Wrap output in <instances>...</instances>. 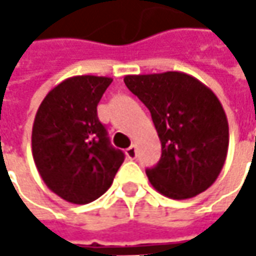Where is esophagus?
I'll list each match as a JSON object with an SVG mask.
<instances>
[{
    "instance_id": "obj_1",
    "label": "esophagus",
    "mask_w": 256,
    "mask_h": 256,
    "mask_svg": "<svg viewBox=\"0 0 256 256\" xmlns=\"http://www.w3.org/2000/svg\"><path fill=\"white\" fill-rule=\"evenodd\" d=\"M125 155H126L128 160H135V156H136V150H135V146L126 148V150H125Z\"/></svg>"
}]
</instances>
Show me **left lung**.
<instances>
[{
  "label": "left lung",
  "mask_w": 256,
  "mask_h": 256,
  "mask_svg": "<svg viewBox=\"0 0 256 256\" xmlns=\"http://www.w3.org/2000/svg\"><path fill=\"white\" fill-rule=\"evenodd\" d=\"M124 82L150 110L162 155L146 170L154 188L171 200L206 191L221 174L230 128L216 95L200 80L178 71L125 75Z\"/></svg>",
  "instance_id": "1"
}]
</instances>
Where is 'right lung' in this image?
<instances>
[{"instance_id":"1","label":"right lung","mask_w":256,"mask_h":256,"mask_svg":"<svg viewBox=\"0 0 256 256\" xmlns=\"http://www.w3.org/2000/svg\"><path fill=\"white\" fill-rule=\"evenodd\" d=\"M112 78L76 75L46 94L32 125V156L45 185L71 204L95 201L111 186L124 152L110 144L96 106Z\"/></svg>"}]
</instances>
